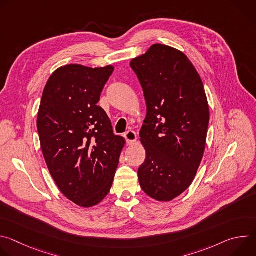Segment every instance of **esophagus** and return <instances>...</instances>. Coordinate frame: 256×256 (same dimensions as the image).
Here are the masks:
<instances>
[{
  "mask_svg": "<svg viewBox=\"0 0 256 256\" xmlns=\"http://www.w3.org/2000/svg\"><path fill=\"white\" fill-rule=\"evenodd\" d=\"M124 138H126L128 144H132L136 140V134L134 130H128L124 134Z\"/></svg>",
  "mask_w": 256,
  "mask_h": 256,
  "instance_id": "1",
  "label": "esophagus"
}]
</instances>
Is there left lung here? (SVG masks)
<instances>
[{"label":"left lung","mask_w":256,"mask_h":256,"mask_svg":"<svg viewBox=\"0 0 256 256\" xmlns=\"http://www.w3.org/2000/svg\"><path fill=\"white\" fill-rule=\"evenodd\" d=\"M130 68L147 104L140 186L152 198L169 202L188 188L202 159L210 122L204 85L188 56L164 44L152 46Z\"/></svg>","instance_id":"1"}]
</instances>
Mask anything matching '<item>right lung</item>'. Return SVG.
<instances>
[{"instance_id": "add662e5", "label": "right lung", "mask_w": 256, "mask_h": 256, "mask_svg": "<svg viewBox=\"0 0 256 256\" xmlns=\"http://www.w3.org/2000/svg\"><path fill=\"white\" fill-rule=\"evenodd\" d=\"M114 68L68 64L44 90L38 130L46 165L60 190L84 208L110 190L124 140L97 103Z\"/></svg>"}]
</instances>
